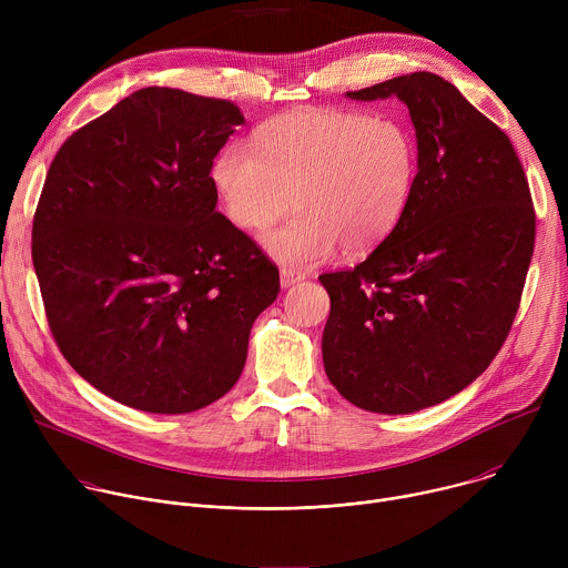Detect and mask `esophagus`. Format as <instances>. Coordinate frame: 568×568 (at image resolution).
<instances>
[{
    "instance_id": "esophagus-1",
    "label": "esophagus",
    "mask_w": 568,
    "mask_h": 568,
    "mask_svg": "<svg viewBox=\"0 0 568 568\" xmlns=\"http://www.w3.org/2000/svg\"><path fill=\"white\" fill-rule=\"evenodd\" d=\"M305 276L303 274H298V272H292V270H281V285L287 290V287H292V285H296V283H301Z\"/></svg>"
}]
</instances>
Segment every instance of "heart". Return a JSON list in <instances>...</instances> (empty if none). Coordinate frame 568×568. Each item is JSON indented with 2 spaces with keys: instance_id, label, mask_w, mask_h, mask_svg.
<instances>
[{
  "instance_id": "1",
  "label": "heart",
  "mask_w": 568,
  "mask_h": 568,
  "mask_svg": "<svg viewBox=\"0 0 568 568\" xmlns=\"http://www.w3.org/2000/svg\"><path fill=\"white\" fill-rule=\"evenodd\" d=\"M258 148L231 141L213 164L226 215L263 229L292 197L301 206L263 233V250L285 267H310L342 242L362 254L395 229L418 175V141L397 116L296 110L261 128Z\"/></svg>"
}]
</instances>
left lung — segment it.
I'll list each match as a JSON object with an SVG mask.
<instances>
[{
    "label": "left lung",
    "mask_w": 568,
    "mask_h": 568,
    "mask_svg": "<svg viewBox=\"0 0 568 568\" xmlns=\"http://www.w3.org/2000/svg\"><path fill=\"white\" fill-rule=\"evenodd\" d=\"M409 110L418 175L395 229L357 267L321 274V353L355 407L402 416L460 393L490 366L519 310L535 211L510 139L445 78L416 71L346 92Z\"/></svg>",
    "instance_id": "left-lung-1"
}]
</instances>
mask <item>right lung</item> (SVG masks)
<instances>
[{
  "mask_svg": "<svg viewBox=\"0 0 568 568\" xmlns=\"http://www.w3.org/2000/svg\"><path fill=\"white\" fill-rule=\"evenodd\" d=\"M229 101L145 88L73 132L47 173L33 267L71 368L148 414H191L247 362L278 270L215 211Z\"/></svg>",
  "mask_w": 568,
  "mask_h": 568,
  "instance_id": "obj_1",
  "label": "right lung"
}]
</instances>
